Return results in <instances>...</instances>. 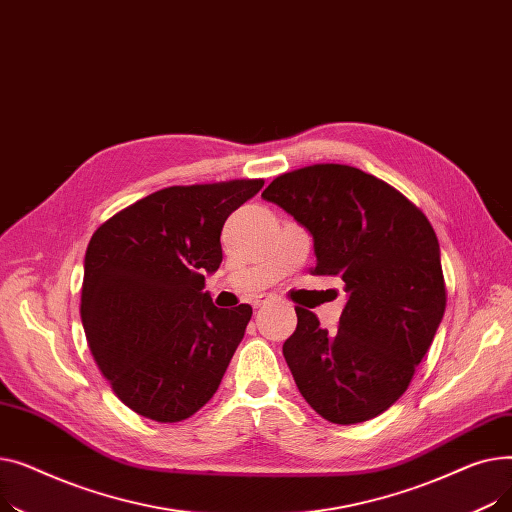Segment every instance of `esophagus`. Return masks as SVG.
<instances>
[{
    "mask_svg": "<svg viewBox=\"0 0 512 512\" xmlns=\"http://www.w3.org/2000/svg\"><path fill=\"white\" fill-rule=\"evenodd\" d=\"M274 297H272V294H265V297H257L255 301H253V307L257 309V307H261V305H265V303H270Z\"/></svg>",
    "mask_w": 512,
    "mask_h": 512,
    "instance_id": "34e87169",
    "label": "esophagus"
}]
</instances>
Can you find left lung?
I'll list each match as a JSON object with an SVG mask.
<instances>
[{"label": "left lung", "instance_id": "left-lung-1", "mask_svg": "<svg viewBox=\"0 0 512 512\" xmlns=\"http://www.w3.org/2000/svg\"><path fill=\"white\" fill-rule=\"evenodd\" d=\"M313 236L315 276H338L336 332L297 307L282 353L311 409L338 425L378 417L407 392L446 309L438 236L405 195L342 164L278 176L261 193Z\"/></svg>", "mask_w": 512, "mask_h": 512}]
</instances>
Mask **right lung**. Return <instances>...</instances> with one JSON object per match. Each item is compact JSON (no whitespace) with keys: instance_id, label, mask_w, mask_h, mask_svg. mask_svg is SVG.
<instances>
[{"instance_id":"obj_1","label":"right lung","mask_w":512,"mask_h":512,"mask_svg":"<svg viewBox=\"0 0 512 512\" xmlns=\"http://www.w3.org/2000/svg\"><path fill=\"white\" fill-rule=\"evenodd\" d=\"M263 180L168 186L103 222L85 255L80 319L91 355L128 409L159 423L195 415L218 390L251 305L215 307L228 215Z\"/></svg>"}]
</instances>
